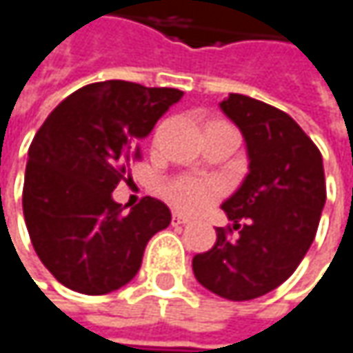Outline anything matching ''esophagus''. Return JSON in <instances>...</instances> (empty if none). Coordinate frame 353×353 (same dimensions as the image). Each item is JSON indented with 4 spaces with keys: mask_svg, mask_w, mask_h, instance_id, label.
<instances>
[{
    "mask_svg": "<svg viewBox=\"0 0 353 353\" xmlns=\"http://www.w3.org/2000/svg\"><path fill=\"white\" fill-rule=\"evenodd\" d=\"M172 223H174V225H185V223H190V219H188V216H183V214H174V216H172Z\"/></svg>",
    "mask_w": 353,
    "mask_h": 353,
    "instance_id": "1",
    "label": "esophagus"
}]
</instances>
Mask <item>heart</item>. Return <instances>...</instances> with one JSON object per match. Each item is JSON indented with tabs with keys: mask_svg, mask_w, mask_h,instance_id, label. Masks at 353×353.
<instances>
[{
	"mask_svg": "<svg viewBox=\"0 0 353 353\" xmlns=\"http://www.w3.org/2000/svg\"><path fill=\"white\" fill-rule=\"evenodd\" d=\"M223 194L221 181L212 177L177 176L163 185V196L179 212L194 214L212 204Z\"/></svg>",
	"mask_w": 353,
	"mask_h": 353,
	"instance_id": "obj_1",
	"label": "heart"
}]
</instances>
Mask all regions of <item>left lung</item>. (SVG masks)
Here are the masks:
<instances>
[{
    "instance_id": "left-lung-1",
    "label": "left lung",
    "mask_w": 353,
    "mask_h": 353,
    "mask_svg": "<svg viewBox=\"0 0 353 353\" xmlns=\"http://www.w3.org/2000/svg\"><path fill=\"white\" fill-rule=\"evenodd\" d=\"M219 106L243 134L249 172L221 206L237 235L219 227L216 243L194 255L192 270L210 292L251 301L288 280L313 243L327 198L323 157L278 108L241 94Z\"/></svg>"
}]
</instances>
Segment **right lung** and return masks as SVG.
I'll use <instances>...</instances> for the list:
<instances>
[{
	"label": "right lung",
	"instance_id": "1",
	"mask_svg": "<svg viewBox=\"0 0 353 353\" xmlns=\"http://www.w3.org/2000/svg\"><path fill=\"white\" fill-rule=\"evenodd\" d=\"M174 88L110 79L54 108L28 151L24 219L40 261L67 288L108 294L128 284L149 239L172 223L170 208L143 198L124 212L112 192L155 122L181 100Z\"/></svg>",
	"mask_w": 353,
	"mask_h": 353
}]
</instances>
